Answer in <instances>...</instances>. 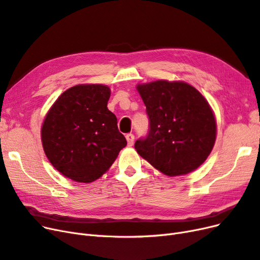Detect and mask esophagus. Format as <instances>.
I'll return each mask as SVG.
<instances>
[{
    "instance_id": "1",
    "label": "esophagus",
    "mask_w": 260,
    "mask_h": 260,
    "mask_svg": "<svg viewBox=\"0 0 260 260\" xmlns=\"http://www.w3.org/2000/svg\"><path fill=\"white\" fill-rule=\"evenodd\" d=\"M125 139H127V142L129 146H132L133 143H135V136L132 135V133H129V135L125 136Z\"/></svg>"
}]
</instances>
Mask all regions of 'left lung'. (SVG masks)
Listing matches in <instances>:
<instances>
[{
    "label": "left lung",
    "instance_id": "obj_1",
    "mask_svg": "<svg viewBox=\"0 0 260 260\" xmlns=\"http://www.w3.org/2000/svg\"><path fill=\"white\" fill-rule=\"evenodd\" d=\"M137 89L146 106L148 132L135 147L169 177L186 175L206 160L216 141V119L202 94L182 81L157 80Z\"/></svg>",
    "mask_w": 260,
    "mask_h": 260
}]
</instances>
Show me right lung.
Wrapping results in <instances>:
<instances>
[{
    "label": "right lung",
    "mask_w": 260,
    "mask_h": 260,
    "mask_svg": "<svg viewBox=\"0 0 260 260\" xmlns=\"http://www.w3.org/2000/svg\"><path fill=\"white\" fill-rule=\"evenodd\" d=\"M109 96L107 85L78 84L60 94L44 118V153L55 169L76 182L102 177L127 145L107 108Z\"/></svg>",
    "instance_id": "obj_1"
}]
</instances>
